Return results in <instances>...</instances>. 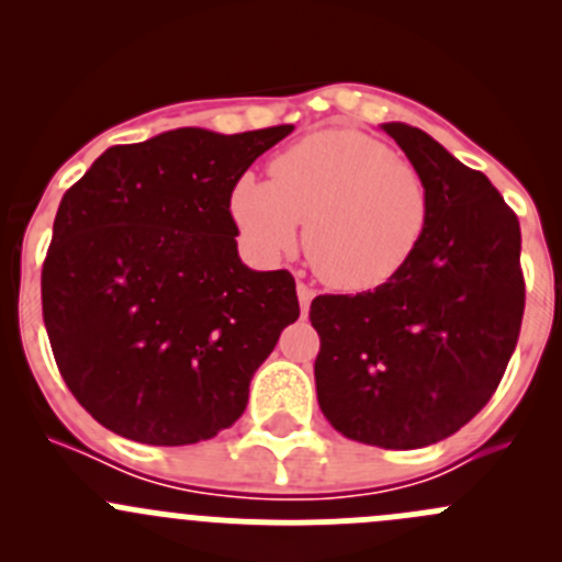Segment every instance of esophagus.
Listing matches in <instances>:
<instances>
[{
  "instance_id": "esophagus-1",
  "label": "esophagus",
  "mask_w": 562,
  "mask_h": 562,
  "mask_svg": "<svg viewBox=\"0 0 562 562\" xmlns=\"http://www.w3.org/2000/svg\"><path fill=\"white\" fill-rule=\"evenodd\" d=\"M296 293H299V307H302V315H304V313H307V310H310V304H313L315 291H313V288H310V285H304V282H299Z\"/></svg>"
}]
</instances>
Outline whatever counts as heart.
Wrapping results in <instances>:
<instances>
[{
	"label": "heart",
	"instance_id": "heart-1",
	"mask_svg": "<svg viewBox=\"0 0 562 562\" xmlns=\"http://www.w3.org/2000/svg\"><path fill=\"white\" fill-rule=\"evenodd\" d=\"M271 181L245 173L231 190V217L260 258L296 247L326 285L345 293L383 288L407 269L429 228L422 173L381 140L323 130L271 160Z\"/></svg>",
	"mask_w": 562,
	"mask_h": 562
}]
</instances>
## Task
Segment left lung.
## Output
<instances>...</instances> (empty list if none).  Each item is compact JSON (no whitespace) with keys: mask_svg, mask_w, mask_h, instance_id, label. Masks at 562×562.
Segmentation results:
<instances>
[{"mask_svg":"<svg viewBox=\"0 0 562 562\" xmlns=\"http://www.w3.org/2000/svg\"><path fill=\"white\" fill-rule=\"evenodd\" d=\"M427 181L429 228L400 277L310 307L317 405L337 432L378 449H422L490 402L519 339V220L481 171L432 135L381 124Z\"/></svg>","mask_w":562,"mask_h":562,"instance_id":"left-lung-1","label":"left lung"}]
</instances>
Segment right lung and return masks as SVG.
Segmentation results:
<instances>
[{
	"mask_svg": "<svg viewBox=\"0 0 562 562\" xmlns=\"http://www.w3.org/2000/svg\"><path fill=\"white\" fill-rule=\"evenodd\" d=\"M291 130H168L105 149L65 192L43 321L67 389L105 429L187 446L245 413L299 299L285 269L241 263L231 190Z\"/></svg>",
	"mask_w": 562,
	"mask_h": 562,
	"instance_id": "right-lung-1",
	"label": "right lung"
}]
</instances>
